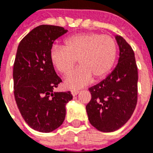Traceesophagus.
Instances as JSON below:
<instances>
[{"instance_id":"34e87169","label":"esophagus","mask_w":153,"mask_h":153,"mask_svg":"<svg viewBox=\"0 0 153 153\" xmlns=\"http://www.w3.org/2000/svg\"><path fill=\"white\" fill-rule=\"evenodd\" d=\"M79 93V91H78V90H72L71 91V95H73V96H76Z\"/></svg>"}]
</instances>
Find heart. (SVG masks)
Listing matches in <instances>:
<instances>
[{
    "label": "heart",
    "mask_w": 153,
    "mask_h": 153,
    "mask_svg": "<svg viewBox=\"0 0 153 153\" xmlns=\"http://www.w3.org/2000/svg\"><path fill=\"white\" fill-rule=\"evenodd\" d=\"M117 54L115 40L108 35L82 33L64 40V45H53L50 59L53 68L66 74L78 59L80 66L65 78L64 84L69 89H79L91 80H100L112 69Z\"/></svg>",
    "instance_id": "1"
}]
</instances>
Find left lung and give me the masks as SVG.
Returning <instances> with one entry per match:
<instances>
[{"instance_id":"8db88e82","label":"left lung","mask_w":153,"mask_h":153,"mask_svg":"<svg viewBox=\"0 0 153 153\" xmlns=\"http://www.w3.org/2000/svg\"><path fill=\"white\" fill-rule=\"evenodd\" d=\"M115 38L120 49L118 63L103 80L90 87L91 100L86 106L91 124L102 132L123 127L131 118L137 102L135 53L123 38L115 35Z\"/></svg>"}]
</instances>
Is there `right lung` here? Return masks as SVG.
I'll return each instance as SVG.
<instances>
[{"label":"right lung","instance_id":"1","mask_svg":"<svg viewBox=\"0 0 153 153\" xmlns=\"http://www.w3.org/2000/svg\"><path fill=\"white\" fill-rule=\"evenodd\" d=\"M68 30L42 25L23 38L17 47L13 65V88L17 108L30 128L51 132L62 124L71 91L56 92L62 82L50 59L53 42Z\"/></svg>","mask_w":153,"mask_h":153}]
</instances>
